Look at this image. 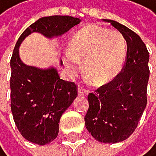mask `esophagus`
<instances>
[{
    "mask_svg": "<svg viewBox=\"0 0 156 156\" xmlns=\"http://www.w3.org/2000/svg\"><path fill=\"white\" fill-rule=\"evenodd\" d=\"M77 92H79V95H82V96H87L89 91L87 89H85L83 87V86H79V88H77Z\"/></svg>",
    "mask_w": 156,
    "mask_h": 156,
    "instance_id": "obj_1",
    "label": "esophagus"
}]
</instances>
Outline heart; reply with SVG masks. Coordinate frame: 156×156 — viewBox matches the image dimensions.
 <instances>
[{"mask_svg":"<svg viewBox=\"0 0 156 156\" xmlns=\"http://www.w3.org/2000/svg\"><path fill=\"white\" fill-rule=\"evenodd\" d=\"M65 65L71 73L80 69V61L88 80L102 85L114 79L125 64L127 44L121 32L97 25H88L77 32L69 45Z\"/></svg>","mask_w":156,"mask_h":156,"instance_id":"b5f03b06","label":"heart"}]
</instances>
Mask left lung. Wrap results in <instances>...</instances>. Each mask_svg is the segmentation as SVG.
Segmentation results:
<instances>
[{
    "instance_id": "8db88e82",
    "label": "left lung",
    "mask_w": 156,
    "mask_h": 156,
    "mask_svg": "<svg viewBox=\"0 0 156 156\" xmlns=\"http://www.w3.org/2000/svg\"><path fill=\"white\" fill-rule=\"evenodd\" d=\"M105 21L124 35L127 56L121 73L93 93H89L85 122L97 141L117 143L132 135L146 107L149 53L133 30L116 21Z\"/></svg>"
}]
</instances>
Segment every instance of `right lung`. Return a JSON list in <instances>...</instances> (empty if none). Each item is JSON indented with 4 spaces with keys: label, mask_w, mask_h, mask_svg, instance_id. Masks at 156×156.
Here are the masks:
<instances>
[{
    "label": "right lung",
    "mask_w": 156,
    "mask_h": 156,
    "mask_svg": "<svg viewBox=\"0 0 156 156\" xmlns=\"http://www.w3.org/2000/svg\"><path fill=\"white\" fill-rule=\"evenodd\" d=\"M80 20L73 16L43 17L28 26L15 45L11 57V110L15 125L29 142L46 145L56 138L59 122L76 97V83L61 80L55 68L43 69L21 62L18 48L23 40L34 31L48 37L61 35Z\"/></svg>",
    "instance_id": "right-lung-1"
}]
</instances>
